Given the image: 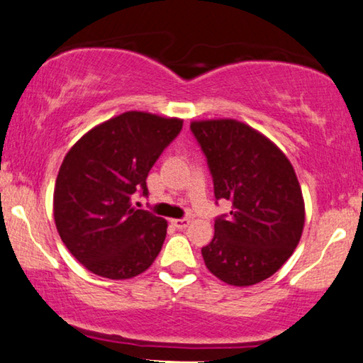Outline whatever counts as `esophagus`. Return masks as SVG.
<instances>
[{"mask_svg": "<svg viewBox=\"0 0 363 363\" xmlns=\"http://www.w3.org/2000/svg\"><path fill=\"white\" fill-rule=\"evenodd\" d=\"M172 225H174L176 228H179V230H184V228L189 227V223H191V220L189 218H174V220H171Z\"/></svg>", "mask_w": 363, "mask_h": 363, "instance_id": "esophagus-1", "label": "esophagus"}]
</instances>
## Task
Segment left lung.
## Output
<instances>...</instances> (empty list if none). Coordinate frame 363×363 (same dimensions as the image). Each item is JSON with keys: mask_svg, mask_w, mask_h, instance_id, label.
<instances>
[{"mask_svg": "<svg viewBox=\"0 0 363 363\" xmlns=\"http://www.w3.org/2000/svg\"><path fill=\"white\" fill-rule=\"evenodd\" d=\"M216 199L232 203L217 218L202 257L213 277L252 286L278 272L298 247L304 228V199L294 167L274 143L232 118L191 121Z\"/></svg>", "mask_w": 363, "mask_h": 363, "instance_id": "left-lung-1", "label": "left lung"}]
</instances>
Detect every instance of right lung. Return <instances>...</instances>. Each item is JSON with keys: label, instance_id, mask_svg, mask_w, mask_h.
Masks as SVG:
<instances>
[{"label": "right lung", "instance_id": "right-lung-1", "mask_svg": "<svg viewBox=\"0 0 363 363\" xmlns=\"http://www.w3.org/2000/svg\"><path fill=\"white\" fill-rule=\"evenodd\" d=\"M181 118L125 111L86 131L65 155L54 187V220L70 253L90 273L130 279L160 255L167 222L131 206Z\"/></svg>", "mask_w": 363, "mask_h": 363}]
</instances>
